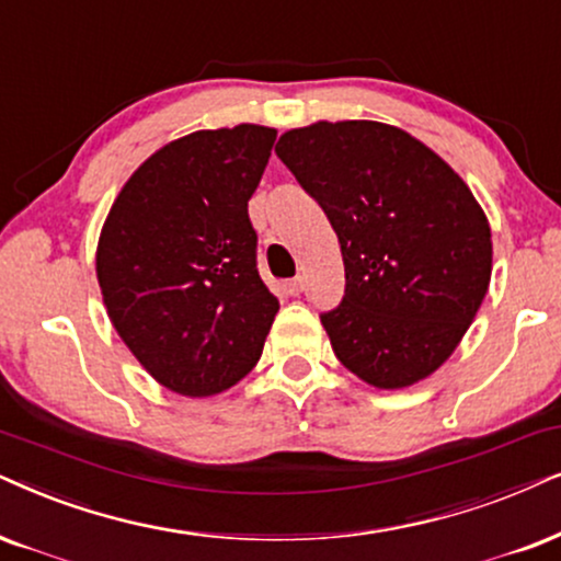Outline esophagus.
Instances as JSON below:
<instances>
[{"instance_id":"esophagus-1","label":"esophagus","mask_w":561,"mask_h":561,"mask_svg":"<svg viewBox=\"0 0 561 561\" xmlns=\"http://www.w3.org/2000/svg\"><path fill=\"white\" fill-rule=\"evenodd\" d=\"M285 289H287V293H289V295H293V297H297V295H300V293H302V289H305V282H302V276H297V279H289V282H287V285H285Z\"/></svg>"}]
</instances>
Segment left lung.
Returning <instances> with one entry per match:
<instances>
[{"label":"left lung","instance_id":"8db88e82","mask_svg":"<svg viewBox=\"0 0 561 561\" xmlns=\"http://www.w3.org/2000/svg\"><path fill=\"white\" fill-rule=\"evenodd\" d=\"M274 152L342 245L344 297L321 313L339 363L386 391L427 378L469 331L492 276V232L471 188L380 122L289 129Z\"/></svg>","mask_w":561,"mask_h":561}]
</instances>
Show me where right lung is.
Here are the masks:
<instances>
[{"label": "right lung", "instance_id": "add662e5", "mask_svg": "<svg viewBox=\"0 0 561 561\" xmlns=\"http://www.w3.org/2000/svg\"><path fill=\"white\" fill-rule=\"evenodd\" d=\"M276 129H204L134 170L105 217L95 253L113 329L170 391L202 399L245 378L279 300L256 268L248 198Z\"/></svg>", "mask_w": 561, "mask_h": 561}]
</instances>
